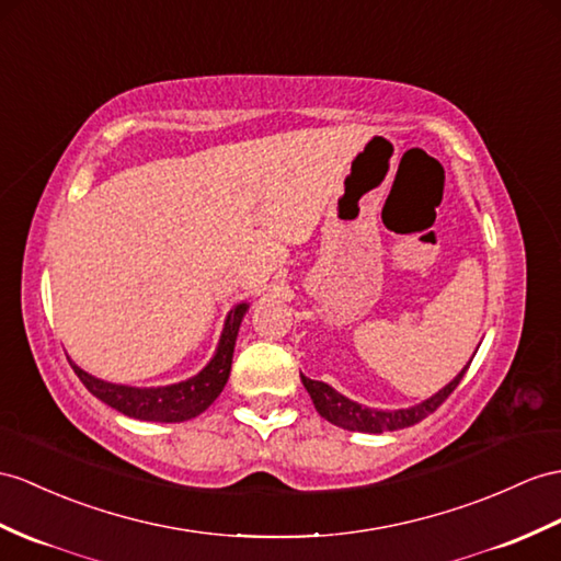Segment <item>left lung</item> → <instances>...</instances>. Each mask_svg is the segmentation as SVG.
Instances as JSON below:
<instances>
[{
	"label": "left lung",
	"instance_id": "1",
	"mask_svg": "<svg viewBox=\"0 0 561 561\" xmlns=\"http://www.w3.org/2000/svg\"><path fill=\"white\" fill-rule=\"evenodd\" d=\"M473 359V357H471ZM471 364V362H469ZM469 364L461 368L457 374L455 380H449V383L433 394V398L423 400L421 404H414L409 409H392V412H383V409H371V407H362L357 402L347 400L345 394H340L337 390H333L323 380H311L307 376H302V383L309 392V398L317 407V412L325 419L331 421L333 426L340 428H347V431H359V433H386V431H400V428H409L414 426V423L423 421L428 414H433L435 409H438L449 394L455 392V388L459 386V380L467 374Z\"/></svg>",
	"mask_w": 561,
	"mask_h": 561
}]
</instances>
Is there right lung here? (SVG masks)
Segmentation results:
<instances>
[{
  "instance_id": "right-lung-1",
  "label": "right lung",
  "mask_w": 561,
  "mask_h": 561,
  "mask_svg": "<svg viewBox=\"0 0 561 561\" xmlns=\"http://www.w3.org/2000/svg\"><path fill=\"white\" fill-rule=\"evenodd\" d=\"M250 309L248 302L236 305L228 311L221 340L214 352L211 362L202 368L193 378L181 380V383L163 386V388H130L118 383H106L102 378H94L83 368L73 366L76 376L83 380V386L102 400L104 404L114 407L116 412L140 421H159V423H178L199 416L218 394H221L226 380L230 376V364H233V350L244 311Z\"/></svg>"
}]
</instances>
